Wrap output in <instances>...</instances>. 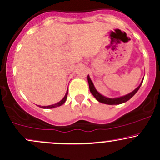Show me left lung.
I'll return each mask as SVG.
<instances>
[{
  "label": "left lung",
  "mask_w": 160,
  "mask_h": 160,
  "mask_svg": "<svg viewBox=\"0 0 160 160\" xmlns=\"http://www.w3.org/2000/svg\"><path fill=\"white\" fill-rule=\"evenodd\" d=\"M87 79H88V82H89V90H90L92 94L93 95V96H94L95 98H96V100L98 101L99 102L103 104H120L124 103V102H126L127 101L129 100L132 97H133V95H135L138 91V89H140L141 84H142L143 80H144V79H143L142 81H141V82L140 83V85L138 86L136 89H135V90H133L132 92L128 93V94L126 95H123V96L119 97V98H108V97L104 96V95L100 94V93L96 90V89H95L94 86V84H93V82L91 80V79L89 78V75H88Z\"/></svg>",
  "instance_id": "left-lung-1"
}]
</instances>
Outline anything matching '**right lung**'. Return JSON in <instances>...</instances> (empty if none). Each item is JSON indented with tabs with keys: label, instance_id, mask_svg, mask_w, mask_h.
<instances>
[{
	"label": "right lung",
	"instance_id": "obj_1",
	"mask_svg": "<svg viewBox=\"0 0 160 160\" xmlns=\"http://www.w3.org/2000/svg\"><path fill=\"white\" fill-rule=\"evenodd\" d=\"M68 90L67 89V92H66L65 95L64 96V98H62V100L60 101V102H58V103L52 104V105H49V106H40L39 105V107L42 108H47V109H48V108L49 109V108H56V107H59V106L62 105V104H63L65 102L66 99H67V97H68Z\"/></svg>",
	"mask_w": 160,
	"mask_h": 160
}]
</instances>
